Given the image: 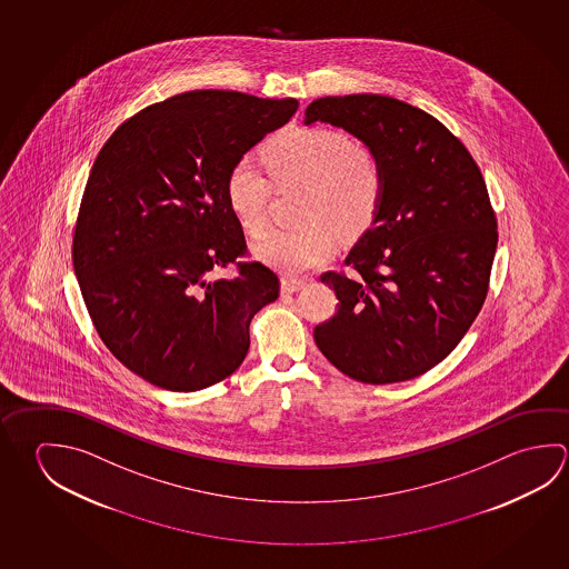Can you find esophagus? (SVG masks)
Here are the masks:
<instances>
[{
    "label": "esophagus",
    "mask_w": 569,
    "mask_h": 569,
    "mask_svg": "<svg viewBox=\"0 0 569 569\" xmlns=\"http://www.w3.org/2000/svg\"><path fill=\"white\" fill-rule=\"evenodd\" d=\"M303 286H306V281L296 280V278H281V293H298Z\"/></svg>",
    "instance_id": "obj_1"
}]
</instances>
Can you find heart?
Instances as JSON below:
<instances>
[{"mask_svg": "<svg viewBox=\"0 0 569 569\" xmlns=\"http://www.w3.org/2000/svg\"><path fill=\"white\" fill-rule=\"evenodd\" d=\"M263 161L276 186L303 183L299 198L301 223L268 230L253 243L258 260L286 273H303L328 260L338 231L358 238L378 216L386 178L381 161L368 146L343 131L306 126L281 131L268 141ZM231 213L251 233L266 223L270 180L250 158L231 166L226 178Z\"/></svg>", "mask_w": 569, "mask_h": 569, "instance_id": "heart-1", "label": "heart"}]
</instances>
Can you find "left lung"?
<instances>
[{
  "mask_svg": "<svg viewBox=\"0 0 569 569\" xmlns=\"http://www.w3.org/2000/svg\"><path fill=\"white\" fill-rule=\"evenodd\" d=\"M331 123L381 161L376 220L349 250L356 273L328 271L338 311L313 329L319 351L349 378L396 383L448 358L488 296L498 223L478 163L419 108L378 93L311 101L306 126Z\"/></svg>",
  "mask_w": 569,
  "mask_h": 569,
  "instance_id": "left-lung-1",
  "label": "left lung"
}]
</instances>
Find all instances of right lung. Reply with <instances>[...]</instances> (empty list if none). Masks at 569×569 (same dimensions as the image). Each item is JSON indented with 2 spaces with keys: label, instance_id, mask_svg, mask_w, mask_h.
<instances>
[{
  "label": "right lung",
  "instance_id": "right-lung-1",
  "mask_svg": "<svg viewBox=\"0 0 569 569\" xmlns=\"http://www.w3.org/2000/svg\"><path fill=\"white\" fill-rule=\"evenodd\" d=\"M298 101L196 90L123 121L93 161L73 233V270L101 341L170 391L210 388L240 368L250 323L280 296L246 253L226 200L236 161L288 123Z\"/></svg>",
  "mask_w": 569,
  "mask_h": 569
}]
</instances>
